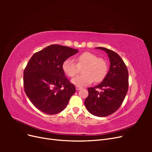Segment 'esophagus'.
I'll use <instances>...</instances> for the list:
<instances>
[{
  "label": "esophagus",
  "instance_id": "34e87169",
  "mask_svg": "<svg viewBox=\"0 0 152 152\" xmlns=\"http://www.w3.org/2000/svg\"><path fill=\"white\" fill-rule=\"evenodd\" d=\"M82 88V87H80V86H75V89H76V90L77 91H79V89H80Z\"/></svg>",
  "mask_w": 152,
  "mask_h": 152
}]
</instances>
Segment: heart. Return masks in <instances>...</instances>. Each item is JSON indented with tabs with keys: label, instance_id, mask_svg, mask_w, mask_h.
I'll return each instance as SVG.
<instances>
[{
	"label": "heart",
	"instance_id": "obj_1",
	"mask_svg": "<svg viewBox=\"0 0 152 152\" xmlns=\"http://www.w3.org/2000/svg\"><path fill=\"white\" fill-rule=\"evenodd\" d=\"M77 64L71 58H68L62 64L64 73L70 77L75 76L79 72V68L82 69L83 75L77 76L72 79V83L78 86H86L91 84L94 80H102L107 73L108 66L104 59L94 53L85 52L75 59Z\"/></svg>",
	"mask_w": 152,
	"mask_h": 152
}]
</instances>
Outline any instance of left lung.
I'll use <instances>...</instances> for the list:
<instances>
[{"label": "left lung", "instance_id": "obj_1", "mask_svg": "<svg viewBox=\"0 0 152 152\" xmlns=\"http://www.w3.org/2000/svg\"><path fill=\"white\" fill-rule=\"evenodd\" d=\"M108 54L110 66L103 81L93 87H89V95L84 104L93 115L103 117L116 112L127 94L129 87V73L126 65L119 55L113 50L102 48ZM97 88L101 89L99 92Z\"/></svg>", "mask_w": 152, "mask_h": 152}]
</instances>
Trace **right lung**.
Segmentation results:
<instances>
[{
	"instance_id": "obj_1",
	"label": "right lung",
	"mask_w": 152,
	"mask_h": 152,
	"mask_svg": "<svg viewBox=\"0 0 152 152\" xmlns=\"http://www.w3.org/2000/svg\"><path fill=\"white\" fill-rule=\"evenodd\" d=\"M78 52L75 49L53 44L30 58L23 73L25 92L41 112L54 115L66 107L75 87L65 75L62 64Z\"/></svg>"
}]
</instances>
